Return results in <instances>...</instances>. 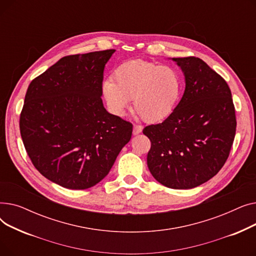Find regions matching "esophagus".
I'll return each instance as SVG.
<instances>
[{
  "label": "esophagus",
  "instance_id": "obj_1",
  "mask_svg": "<svg viewBox=\"0 0 256 256\" xmlns=\"http://www.w3.org/2000/svg\"><path fill=\"white\" fill-rule=\"evenodd\" d=\"M143 130V126H137V124H134V128H132V134L134 135H138V134H140Z\"/></svg>",
  "mask_w": 256,
  "mask_h": 256
}]
</instances>
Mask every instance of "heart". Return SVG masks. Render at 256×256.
Returning a JSON list of instances; mask_svg holds the SVG:
<instances>
[{
	"label": "heart",
	"instance_id": "obj_1",
	"mask_svg": "<svg viewBox=\"0 0 256 256\" xmlns=\"http://www.w3.org/2000/svg\"><path fill=\"white\" fill-rule=\"evenodd\" d=\"M115 82L106 78L102 90L109 110L124 116L132 98L136 113L147 122L168 117L182 91V78L178 68L145 60H130L114 72Z\"/></svg>",
	"mask_w": 256,
	"mask_h": 256
}]
</instances>
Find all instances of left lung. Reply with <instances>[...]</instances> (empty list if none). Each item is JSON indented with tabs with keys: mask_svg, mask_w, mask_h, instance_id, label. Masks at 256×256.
Returning a JSON list of instances; mask_svg holds the SVG:
<instances>
[{
	"mask_svg": "<svg viewBox=\"0 0 256 256\" xmlns=\"http://www.w3.org/2000/svg\"><path fill=\"white\" fill-rule=\"evenodd\" d=\"M184 76V96L162 124L143 134L152 142L147 166L171 189H192L210 180L230 156L236 119L225 80L201 59L172 58Z\"/></svg>",
	"mask_w": 256,
	"mask_h": 256,
	"instance_id": "obj_1",
	"label": "left lung"
}]
</instances>
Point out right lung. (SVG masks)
<instances>
[{"label": "right lung", "instance_id": "right-lung-1", "mask_svg": "<svg viewBox=\"0 0 256 256\" xmlns=\"http://www.w3.org/2000/svg\"><path fill=\"white\" fill-rule=\"evenodd\" d=\"M115 50L61 58L28 87L20 136L34 167L66 189L104 180L132 137V124L102 104L106 62Z\"/></svg>", "mask_w": 256, "mask_h": 256}]
</instances>
